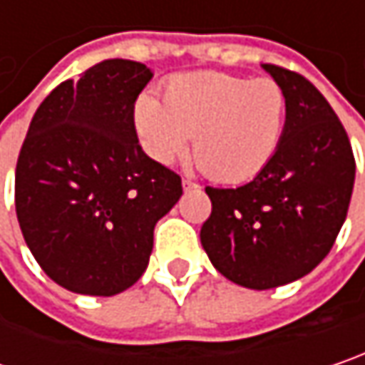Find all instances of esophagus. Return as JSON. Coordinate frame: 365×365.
Returning a JSON list of instances; mask_svg holds the SVG:
<instances>
[{
  "label": "esophagus",
  "mask_w": 365,
  "mask_h": 365,
  "mask_svg": "<svg viewBox=\"0 0 365 365\" xmlns=\"http://www.w3.org/2000/svg\"><path fill=\"white\" fill-rule=\"evenodd\" d=\"M182 189L185 191H195V189H199V185L193 182V180H189V178H182Z\"/></svg>",
  "instance_id": "1"
}]
</instances>
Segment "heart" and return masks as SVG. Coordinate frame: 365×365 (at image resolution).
<instances>
[{
    "label": "heart",
    "mask_w": 365,
    "mask_h": 365,
    "mask_svg": "<svg viewBox=\"0 0 365 365\" xmlns=\"http://www.w3.org/2000/svg\"><path fill=\"white\" fill-rule=\"evenodd\" d=\"M135 130L143 151L170 164L193 151L218 182H245L272 162L287 126V93L272 78L193 72L172 78L164 103L143 93L135 101Z\"/></svg>",
    "instance_id": "obj_1"
}]
</instances>
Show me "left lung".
<instances>
[{
    "label": "left lung",
    "mask_w": 365,
    "mask_h": 365,
    "mask_svg": "<svg viewBox=\"0 0 365 365\" xmlns=\"http://www.w3.org/2000/svg\"><path fill=\"white\" fill-rule=\"evenodd\" d=\"M264 70L287 93V126L272 162L237 189L205 187L212 214L201 245L214 268L247 289H274L309 274L347 218L355 158L345 126L305 76Z\"/></svg>",
    "instance_id": "1"
}]
</instances>
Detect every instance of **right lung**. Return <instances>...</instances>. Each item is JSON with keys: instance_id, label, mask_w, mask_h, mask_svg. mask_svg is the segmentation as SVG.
Wrapping results in <instances>:
<instances>
[{"instance_id": "right-lung-1", "label": "right lung", "mask_w": 365, "mask_h": 365, "mask_svg": "<svg viewBox=\"0 0 365 365\" xmlns=\"http://www.w3.org/2000/svg\"><path fill=\"white\" fill-rule=\"evenodd\" d=\"M151 70L103 60L49 93L16 164V216L37 264L72 293L112 297L149 264L180 176L139 145L135 101Z\"/></svg>"}]
</instances>
